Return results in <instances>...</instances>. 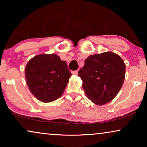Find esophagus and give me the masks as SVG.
I'll return each mask as SVG.
<instances>
[{"mask_svg": "<svg viewBox=\"0 0 147 147\" xmlns=\"http://www.w3.org/2000/svg\"><path fill=\"white\" fill-rule=\"evenodd\" d=\"M71 74H73V75H78V70H75V71H71Z\"/></svg>", "mask_w": 147, "mask_h": 147, "instance_id": "1", "label": "esophagus"}]
</instances>
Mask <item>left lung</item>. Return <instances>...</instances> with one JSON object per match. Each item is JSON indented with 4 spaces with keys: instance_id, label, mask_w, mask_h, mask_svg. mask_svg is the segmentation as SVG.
Wrapping results in <instances>:
<instances>
[{
    "instance_id": "1",
    "label": "left lung",
    "mask_w": 147,
    "mask_h": 147,
    "mask_svg": "<svg viewBox=\"0 0 147 147\" xmlns=\"http://www.w3.org/2000/svg\"><path fill=\"white\" fill-rule=\"evenodd\" d=\"M126 66L121 57L112 52L90 55L78 76L88 99L97 105L112 101L123 85Z\"/></svg>"
}]
</instances>
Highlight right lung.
I'll list each match as a JSON object with an SVG mask.
<instances>
[{
    "label": "right lung",
    "mask_w": 147,
    "mask_h": 147,
    "mask_svg": "<svg viewBox=\"0 0 147 147\" xmlns=\"http://www.w3.org/2000/svg\"><path fill=\"white\" fill-rule=\"evenodd\" d=\"M29 89L42 102H51L63 94L71 74L65 61L56 54H39L25 69Z\"/></svg>",
    "instance_id": "right-lung-1"
}]
</instances>
